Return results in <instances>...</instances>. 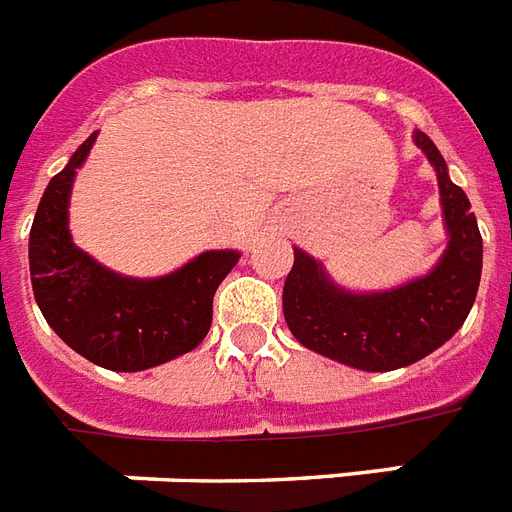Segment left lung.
Wrapping results in <instances>:
<instances>
[{
	"label": "left lung",
	"mask_w": 512,
	"mask_h": 512,
	"mask_svg": "<svg viewBox=\"0 0 512 512\" xmlns=\"http://www.w3.org/2000/svg\"><path fill=\"white\" fill-rule=\"evenodd\" d=\"M415 145L439 177L447 251L425 277L378 293L335 285L314 256L293 248V269L282 288V314L306 349L341 365L388 372L428 357L463 327L481 282L484 243L470 200L449 179L447 163L428 134Z\"/></svg>",
	"instance_id": "8db88e82"
}]
</instances>
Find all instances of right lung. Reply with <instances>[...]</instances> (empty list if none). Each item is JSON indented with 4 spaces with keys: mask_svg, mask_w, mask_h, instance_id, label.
<instances>
[{
    "mask_svg": "<svg viewBox=\"0 0 512 512\" xmlns=\"http://www.w3.org/2000/svg\"><path fill=\"white\" fill-rule=\"evenodd\" d=\"M97 132L49 179L28 237L34 298L49 327L76 354L116 372L163 365L192 351L211 327L214 293L240 259L237 251H206L153 280L110 272L73 243L68 230L76 169Z\"/></svg>",
    "mask_w": 512,
    "mask_h": 512,
    "instance_id": "1",
    "label": "right lung"
}]
</instances>
